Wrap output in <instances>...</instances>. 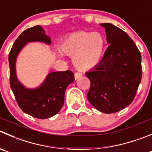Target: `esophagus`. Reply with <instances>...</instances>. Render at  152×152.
<instances>
[{
    "instance_id": "1",
    "label": "esophagus",
    "mask_w": 152,
    "mask_h": 152,
    "mask_svg": "<svg viewBox=\"0 0 152 152\" xmlns=\"http://www.w3.org/2000/svg\"><path fill=\"white\" fill-rule=\"evenodd\" d=\"M81 76H82V74H81V73H75V74H74L75 80H76V79H78L79 77H81Z\"/></svg>"
}]
</instances>
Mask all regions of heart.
<instances>
[{
    "mask_svg": "<svg viewBox=\"0 0 152 152\" xmlns=\"http://www.w3.org/2000/svg\"><path fill=\"white\" fill-rule=\"evenodd\" d=\"M106 48L104 35L100 32L79 30L67 35L59 45L60 52L73 56L78 70L86 71L99 64Z\"/></svg>",
    "mask_w": 152,
    "mask_h": 152,
    "instance_id": "b5f03b06",
    "label": "heart"
}]
</instances>
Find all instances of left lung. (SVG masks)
Here are the masks:
<instances>
[{
	"label": "left lung",
	"instance_id": "obj_1",
	"mask_svg": "<svg viewBox=\"0 0 152 152\" xmlns=\"http://www.w3.org/2000/svg\"><path fill=\"white\" fill-rule=\"evenodd\" d=\"M100 25L110 45L99 64L85 73L91 81L87 97L99 111L116 113L134 99L142 79L141 54L126 32L110 23Z\"/></svg>",
	"mask_w": 152,
	"mask_h": 152
}]
</instances>
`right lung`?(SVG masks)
<instances>
[{"label":"right lung","instance_id":"add662e5","mask_svg":"<svg viewBox=\"0 0 152 152\" xmlns=\"http://www.w3.org/2000/svg\"><path fill=\"white\" fill-rule=\"evenodd\" d=\"M29 42L51 45V39L40 25L26 29L13 44L9 54L10 86L20 108L24 113L39 119H48L59 112L64 104L67 87L74 82L70 70L52 72L36 88H27L16 75V59L21 50Z\"/></svg>","mask_w":152,"mask_h":152}]
</instances>
